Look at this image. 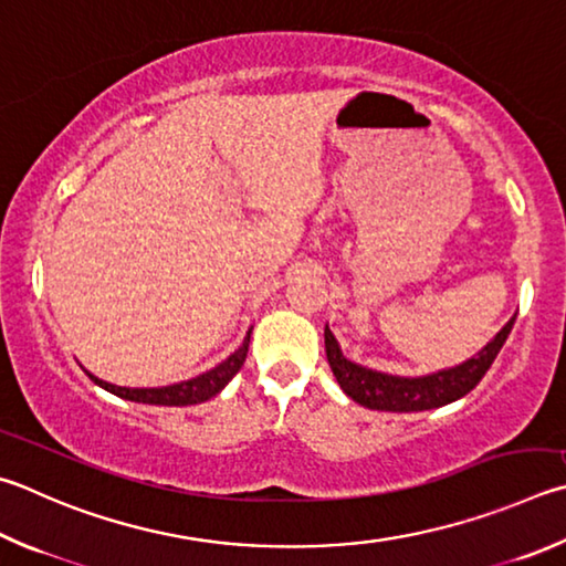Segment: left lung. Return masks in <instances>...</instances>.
Segmentation results:
<instances>
[{
  "label": "left lung",
  "instance_id": "obj_1",
  "mask_svg": "<svg viewBox=\"0 0 566 566\" xmlns=\"http://www.w3.org/2000/svg\"><path fill=\"white\" fill-rule=\"evenodd\" d=\"M515 324V316L500 328L492 342L478 352L468 361L460 366L443 368L438 374L428 376H390L374 371V368L358 366L342 354L338 342L332 334V328L324 326V344H326V358L328 366L336 376L338 386H342L348 398L361 403L371 410H390V413H413V410H430L453 403V400L470 394L472 388L480 384V378L488 374V368L495 361L502 344L507 342Z\"/></svg>",
  "mask_w": 566,
  "mask_h": 566
}]
</instances>
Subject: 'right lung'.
I'll use <instances>...</instances> for the list:
<instances>
[{
  "label": "right lung",
  "instance_id": "1",
  "mask_svg": "<svg viewBox=\"0 0 566 566\" xmlns=\"http://www.w3.org/2000/svg\"><path fill=\"white\" fill-rule=\"evenodd\" d=\"M248 348H250V334L244 336L242 346L234 352L232 356L224 358L222 364H218L210 371H205L200 376L190 378V381H180L172 386H163V388H126V386H113L101 381L94 374H88V378L101 388H106L108 394L126 398V400H136V403H150V406H195L202 403V400H210L212 396H218L220 390L232 381V376L240 371L244 358H248Z\"/></svg>",
  "mask_w": 566,
  "mask_h": 566
}]
</instances>
